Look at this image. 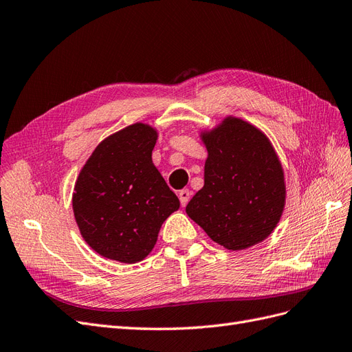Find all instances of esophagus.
<instances>
[{
    "instance_id": "obj_1",
    "label": "esophagus",
    "mask_w": 352,
    "mask_h": 352,
    "mask_svg": "<svg viewBox=\"0 0 352 352\" xmlns=\"http://www.w3.org/2000/svg\"><path fill=\"white\" fill-rule=\"evenodd\" d=\"M177 197H179V201H180V206L185 207V206L188 204L189 198H190V190H189V189H182V190H179Z\"/></svg>"
}]
</instances>
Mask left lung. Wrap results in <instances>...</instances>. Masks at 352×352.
Listing matches in <instances>:
<instances>
[{"label":"left lung","instance_id":"8db88e82","mask_svg":"<svg viewBox=\"0 0 352 352\" xmlns=\"http://www.w3.org/2000/svg\"><path fill=\"white\" fill-rule=\"evenodd\" d=\"M198 135L207 148L204 186L186 214L230 251L267 239L286 204L285 172L267 135L235 116Z\"/></svg>","mask_w":352,"mask_h":352}]
</instances>
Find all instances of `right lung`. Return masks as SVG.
<instances>
[{"mask_svg":"<svg viewBox=\"0 0 352 352\" xmlns=\"http://www.w3.org/2000/svg\"><path fill=\"white\" fill-rule=\"evenodd\" d=\"M157 127L142 122L102 140L78 175L72 197L82 238L102 257L142 261L180 202L153 163Z\"/></svg>","mask_w":352,"mask_h":352,"instance_id":"obj_1","label":"right lung"}]
</instances>
